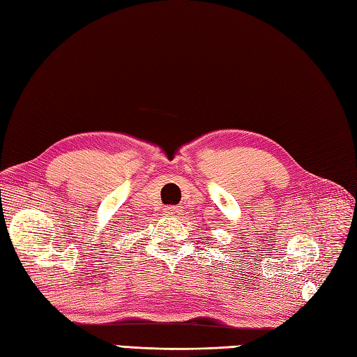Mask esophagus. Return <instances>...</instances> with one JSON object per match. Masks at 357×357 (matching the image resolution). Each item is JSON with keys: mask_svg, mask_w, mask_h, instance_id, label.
I'll return each instance as SVG.
<instances>
[{"mask_svg": "<svg viewBox=\"0 0 357 357\" xmlns=\"http://www.w3.org/2000/svg\"><path fill=\"white\" fill-rule=\"evenodd\" d=\"M181 213V208L179 207H174V206H169L164 208V215L165 216H178Z\"/></svg>", "mask_w": 357, "mask_h": 357, "instance_id": "34e87169", "label": "esophagus"}]
</instances>
